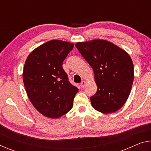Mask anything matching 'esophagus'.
Instances as JSON below:
<instances>
[{"mask_svg":"<svg viewBox=\"0 0 151 151\" xmlns=\"http://www.w3.org/2000/svg\"><path fill=\"white\" fill-rule=\"evenodd\" d=\"M86 81H82L81 82V86L82 88H84L85 86V85H86Z\"/></svg>","mask_w":151,"mask_h":151,"instance_id":"esophagus-1","label":"esophagus"}]
</instances>
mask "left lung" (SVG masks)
Segmentation results:
<instances>
[{
	"mask_svg": "<svg viewBox=\"0 0 151 151\" xmlns=\"http://www.w3.org/2000/svg\"><path fill=\"white\" fill-rule=\"evenodd\" d=\"M75 46L94 71L98 88L90 98L92 106L104 114L117 111L126 103L134 80L129 55L105 40L79 42Z\"/></svg>",
	"mask_w": 151,
	"mask_h": 151,
	"instance_id": "obj_1",
	"label": "left lung"
}]
</instances>
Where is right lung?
Here are the masks:
<instances>
[{
	"label": "right lung",
	"instance_id": "1",
	"mask_svg": "<svg viewBox=\"0 0 151 151\" xmlns=\"http://www.w3.org/2000/svg\"><path fill=\"white\" fill-rule=\"evenodd\" d=\"M72 42L52 40L33 50L25 61L23 82L28 97L43 115L58 119L70 111L78 89L68 81L63 63Z\"/></svg>",
	"mask_w": 151,
	"mask_h": 151
}]
</instances>
